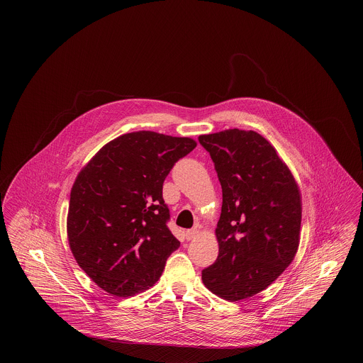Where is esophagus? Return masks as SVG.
<instances>
[{
  "mask_svg": "<svg viewBox=\"0 0 363 363\" xmlns=\"http://www.w3.org/2000/svg\"><path fill=\"white\" fill-rule=\"evenodd\" d=\"M197 234H199V230H197V228L186 230V231H185V240H186V241H190V240H191V238H194Z\"/></svg>",
  "mask_w": 363,
  "mask_h": 363,
  "instance_id": "1",
  "label": "esophagus"
}]
</instances>
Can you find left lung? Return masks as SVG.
Instances as JSON below:
<instances>
[{"label": "left lung", "instance_id": "1", "mask_svg": "<svg viewBox=\"0 0 363 363\" xmlns=\"http://www.w3.org/2000/svg\"><path fill=\"white\" fill-rule=\"evenodd\" d=\"M199 141L223 193L219 255L201 277L212 293L241 301L265 290L291 264L299 245L301 194L289 167L259 133L228 129Z\"/></svg>", "mask_w": 363, "mask_h": 363}]
</instances>
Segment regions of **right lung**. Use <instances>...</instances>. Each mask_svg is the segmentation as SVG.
<instances>
[{"instance_id":"add662e5","label":"right lung","mask_w":363,"mask_h":363,"mask_svg":"<svg viewBox=\"0 0 363 363\" xmlns=\"http://www.w3.org/2000/svg\"><path fill=\"white\" fill-rule=\"evenodd\" d=\"M196 141L150 130L110 141L70 190L68 240L80 268L104 291L130 296L154 286L179 247L162 189Z\"/></svg>"}]
</instances>
